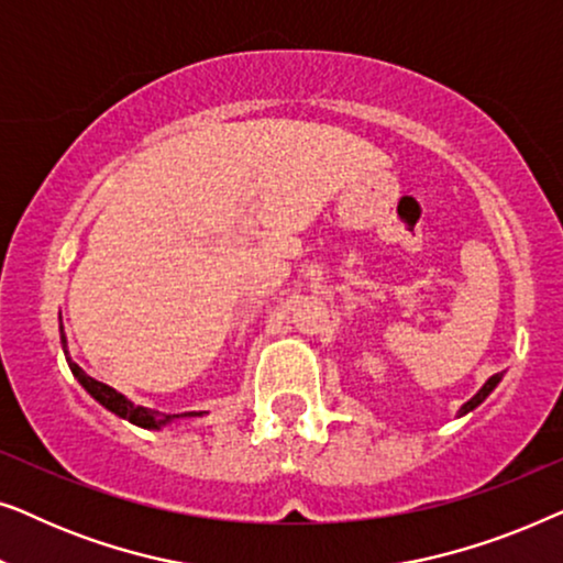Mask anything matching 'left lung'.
<instances>
[{"label":"left lung","mask_w":563,"mask_h":563,"mask_svg":"<svg viewBox=\"0 0 563 563\" xmlns=\"http://www.w3.org/2000/svg\"><path fill=\"white\" fill-rule=\"evenodd\" d=\"M499 379H503V374H495V376H489V379H487V384H484V387H482L479 391H476V395H474L472 399H468V402H466L464 407H461V410H459V415H466V412H472V410H474V407H479V405L484 402V399H487V397H489V391L497 387V384H499Z\"/></svg>","instance_id":"8db88e82"}]
</instances>
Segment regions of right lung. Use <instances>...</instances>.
<instances>
[{
    "mask_svg": "<svg viewBox=\"0 0 563 563\" xmlns=\"http://www.w3.org/2000/svg\"><path fill=\"white\" fill-rule=\"evenodd\" d=\"M60 343H64V353H66V361H68V368H71V374L79 379V384L84 389L89 391L91 397L97 399L99 405H104L107 410L120 415V418H125L133 422V426H141V428H151V430H158L164 428L166 422H172L174 418H195V415H202V412H184V415H166V412H158V410H148V407H141V405H133L128 397H122L120 391H114L112 387H107V384L91 379L89 374L81 372L79 364H74L71 356H68L66 351V338L60 333Z\"/></svg>",
    "mask_w": 563,
    "mask_h": 563,
    "instance_id": "right-lung-1",
    "label": "right lung"
}]
</instances>
